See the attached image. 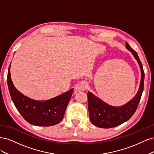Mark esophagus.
I'll use <instances>...</instances> for the list:
<instances>
[{
  "mask_svg": "<svg viewBox=\"0 0 154 154\" xmlns=\"http://www.w3.org/2000/svg\"><path fill=\"white\" fill-rule=\"evenodd\" d=\"M88 86V84L85 82H82L74 87V92H77L78 91H85Z\"/></svg>",
  "mask_w": 154,
  "mask_h": 154,
  "instance_id": "esophagus-1",
  "label": "esophagus"
}]
</instances>
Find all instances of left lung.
<instances>
[{
    "mask_svg": "<svg viewBox=\"0 0 154 154\" xmlns=\"http://www.w3.org/2000/svg\"><path fill=\"white\" fill-rule=\"evenodd\" d=\"M126 48L137 60L141 70V82L139 90L133 98L122 106L109 105L98 97L88 91V109L91 123L97 127L109 128L117 127L128 121L136 112L140 101L144 88V72L136 51L126 42Z\"/></svg>",
    "mask_w": 154,
    "mask_h": 154,
    "instance_id": "8db88e82",
    "label": "left lung"
}]
</instances>
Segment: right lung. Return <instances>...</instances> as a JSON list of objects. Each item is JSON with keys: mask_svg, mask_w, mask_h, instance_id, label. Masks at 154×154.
Listing matches in <instances>:
<instances>
[{"mask_svg": "<svg viewBox=\"0 0 154 154\" xmlns=\"http://www.w3.org/2000/svg\"><path fill=\"white\" fill-rule=\"evenodd\" d=\"M11 63L8 73V88L13 103L22 117L35 126L49 127L58 124L63 119L74 88L48 100H32L22 94L14 86L11 78Z\"/></svg>", "mask_w": 154, "mask_h": 154, "instance_id": "obj_1", "label": "right lung"}]
</instances>
